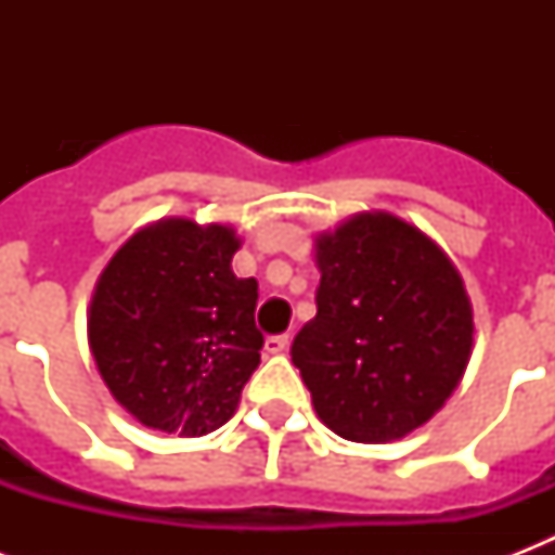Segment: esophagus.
I'll return each instance as SVG.
<instances>
[{
    "mask_svg": "<svg viewBox=\"0 0 555 555\" xmlns=\"http://www.w3.org/2000/svg\"><path fill=\"white\" fill-rule=\"evenodd\" d=\"M287 348H291V339H287L285 334L264 339V351H268V354H285Z\"/></svg>",
    "mask_w": 555,
    "mask_h": 555,
    "instance_id": "1",
    "label": "esophagus"
}]
</instances>
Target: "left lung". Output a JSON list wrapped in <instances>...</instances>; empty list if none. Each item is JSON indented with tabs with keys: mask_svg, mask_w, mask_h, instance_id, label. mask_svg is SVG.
Instances as JSON below:
<instances>
[{
	"mask_svg": "<svg viewBox=\"0 0 555 555\" xmlns=\"http://www.w3.org/2000/svg\"><path fill=\"white\" fill-rule=\"evenodd\" d=\"M317 317L291 357L331 431L405 438L443 409L473 357V302L443 247L374 209L313 238Z\"/></svg>",
	"mask_w": 555,
	"mask_h": 555,
	"instance_id": "8db88e82",
	"label": "left lung"
}]
</instances>
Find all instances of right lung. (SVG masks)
Masks as SVG:
<instances>
[{"instance_id": "obj_1", "label": "right lung", "mask_w": 555, "mask_h": 555, "mask_svg": "<svg viewBox=\"0 0 555 555\" xmlns=\"http://www.w3.org/2000/svg\"><path fill=\"white\" fill-rule=\"evenodd\" d=\"M238 247L230 224L160 218L129 235L98 276L91 357L143 426L201 438L238 409L264 346L259 285L230 268Z\"/></svg>"}]
</instances>
